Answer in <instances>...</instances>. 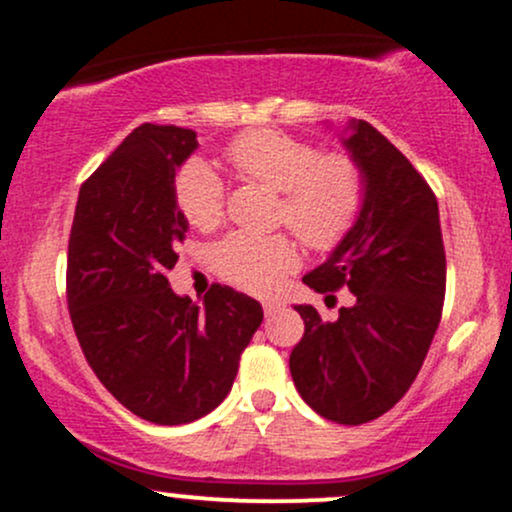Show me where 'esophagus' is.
Listing matches in <instances>:
<instances>
[{"mask_svg": "<svg viewBox=\"0 0 512 512\" xmlns=\"http://www.w3.org/2000/svg\"><path fill=\"white\" fill-rule=\"evenodd\" d=\"M262 308H264V315L272 317V315L279 313L281 308H284V303H281V301H274V298H267V301H262Z\"/></svg>", "mask_w": 512, "mask_h": 512, "instance_id": "obj_1", "label": "esophagus"}]
</instances>
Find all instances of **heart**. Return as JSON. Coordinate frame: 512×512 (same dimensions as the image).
<instances>
[{"label":"heart","instance_id":"1","mask_svg":"<svg viewBox=\"0 0 512 512\" xmlns=\"http://www.w3.org/2000/svg\"><path fill=\"white\" fill-rule=\"evenodd\" d=\"M243 178L281 192L276 221L286 223L308 248L332 250L354 228L366 199V180L349 154H322L315 144L276 129H252L226 149ZM175 199L190 226L214 231L226 214V192L207 163L192 161L178 173ZM298 250L286 236L236 231L214 248L223 279L252 293H272L296 269Z\"/></svg>","mask_w":512,"mask_h":512}]
</instances>
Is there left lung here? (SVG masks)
I'll return each mask as SVG.
<instances>
[{"mask_svg":"<svg viewBox=\"0 0 512 512\" xmlns=\"http://www.w3.org/2000/svg\"><path fill=\"white\" fill-rule=\"evenodd\" d=\"M342 144L366 180V199L327 262L303 276L317 293L346 286L354 305L325 322L296 305L305 322L289 368L308 407L358 426L390 411L419 375L445 298L438 202L407 156L373 125L351 120Z\"/></svg>","mask_w":512,"mask_h":512,"instance_id":"1","label":"left lung"}]
</instances>
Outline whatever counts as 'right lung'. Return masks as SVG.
<instances>
[{"label":"right lung","instance_id":"1","mask_svg":"<svg viewBox=\"0 0 512 512\" xmlns=\"http://www.w3.org/2000/svg\"><path fill=\"white\" fill-rule=\"evenodd\" d=\"M197 134L175 125L134 129L79 190L67 257V303L88 366L139 419L180 426L231 392L262 305L214 284L204 303L178 296L166 272L187 223L178 168Z\"/></svg>","mask_w":512,"mask_h":512}]
</instances>
